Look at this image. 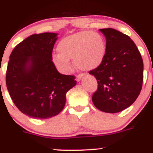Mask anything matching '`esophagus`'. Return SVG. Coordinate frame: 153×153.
Listing matches in <instances>:
<instances>
[{
	"label": "esophagus",
	"instance_id": "1",
	"mask_svg": "<svg viewBox=\"0 0 153 153\" xmlns=\"http://www.w3.org/2000/svg\"><path fill=\"white\" fill-rule=\"evenodd\" d=\"M83 76H84L83 74H80V75H77V77H76V80H77V81H81V78H83Z\"/></svg>",
	"mask_w": 153,
	"mask_h": 153
}]
</instances>
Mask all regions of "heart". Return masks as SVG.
<instances>
[{
    "label": "heart",
    "mask_w": 153,
    "mask_h": 153,
    "mask_svg": "<svg viewBox=\"0 0 153 153\" xmlns=\"http://www.w3.org/2000/svg\"><path fill=\"white\" fill-rule=\"evenodd\" d=\"M59 53L53 56V62L62 73H69L75 59L78 68L85 71L95 69L102 65L106 54V44L97 32L81 31L66 37L57 45Z\"/></svg>",
    "instance_id": "1"
}]
</instances>
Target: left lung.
<instances>
[{
    "label": "left lung",
    "mask_w": 153,
    "mask_h": 153,
    "mask_svg": "<svg viewBox=\"0 0 153 153\" xmlns=\"http://www.w3.org/2000/svg\"><path fill=\"white\" fill-rule=\"evenodd\" d=\"M106 40L102 65L90 71L97 80L92 101L99 110L116 113L132 105L143 81V62L136 44L129 36L113 29H100Z\"/></svg>",
    "instance_id": "obj_1"
}]
</instances>
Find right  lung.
<instances>
[{"label": "right lung", "instance_id": "add662e5", "mask_svg": "<svg viewBox=\"0 0 153 153\" xmlns=\"http://www.w3.org/2000/svg\"><path fill=\"white\" fill-rule=\"evenodd\" d=\"M58 34L31 35L10 56L6 84L16 106L25 115L45 119L63 109L66 93L76 85L73 75L59 73L52 59Z\"/></svg>", "mask_w": 153, "mask_h": 153}]
</instances>
